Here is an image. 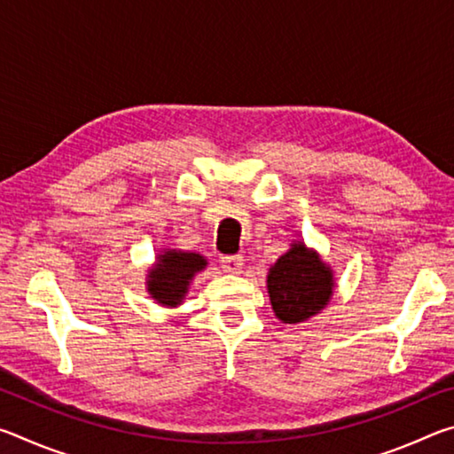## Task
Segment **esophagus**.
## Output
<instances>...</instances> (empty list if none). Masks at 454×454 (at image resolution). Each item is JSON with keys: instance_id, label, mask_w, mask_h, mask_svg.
<instances>
[{"instance_id": "1", "label": "esophagus", "mask_w": 454, "mask_h": 454, "mask_svg": "<svg viewBox=\"0 0 454 454\" xmlns=\"http://www.w3.org/2000/svg\"><path fill=\"white\" fill-rule=\"evenodd\" d=\"M220 262H222V268H224L226 272L238 274L244 266V256L242 254H226V256H222Z\"/></svg>"}]
</instances>
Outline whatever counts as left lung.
Instances as JSON below:
<instances>
[{"label": "left lung", "instance_id": "obj_1", "mask_svg": "<svg viewBox=\"0 0 454 454\" xmlns=\"http://www.w3.org/2000/svg\"><path fill=\"white\" fill-rule=\"evenodd\" d=\"M272 309L284 325H296L325 309L333 296V272L304 244H294L268 274Z\"/></svg>", "mask_w": 454, "mask_h": 454}]
</instances>
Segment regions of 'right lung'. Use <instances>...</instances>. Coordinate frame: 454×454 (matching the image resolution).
Returning a JSON list of instances; mask_svg holds the SVG:
<instances>
[{"instance_id": "obj_1", "label": "right lung", "mask_w": 454, "mask_h": 454, "mask_svg": "<svg viewBox=\"0 0 454 454\" xmlns=\"http://www.w3.org/2000/svg\"><path fill=\"white\" fill-rule=\"evenodd\" d=\"M204 266V256L194 254V252L168 250L160 254L156 268L148 276V292L153 301L164 306L180 304L184 294L188 292L190 280Z\"/></svg>"}]
</instances>
